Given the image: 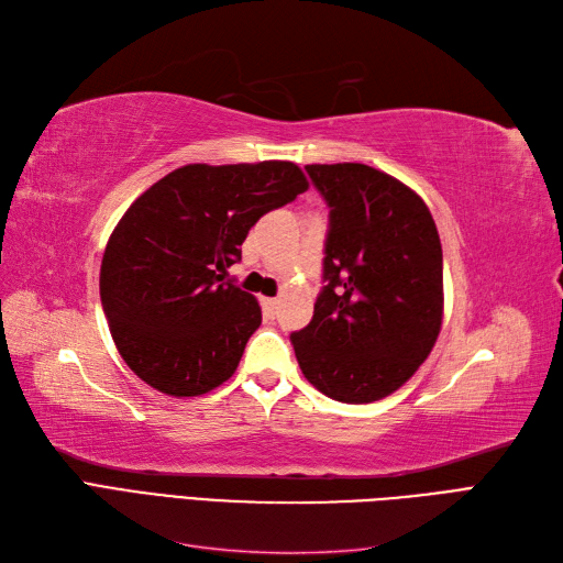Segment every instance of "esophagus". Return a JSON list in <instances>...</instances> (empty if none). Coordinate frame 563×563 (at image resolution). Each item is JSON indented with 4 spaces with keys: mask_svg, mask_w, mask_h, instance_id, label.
<instances>
[{
    "mask_svg": "<svg viewBox=\"0 0 563 563\" xmlns=\"http://www.w3.org/2000/svg\"><path fill=\"white\" fill-rule=\"evenodd\" d=\"M277 308H279V300L277 298H263V312H265L267 319H275Z\"/></svg>",
    "mask_w": 563,
    "mask_h": 563,
    "instance_id": "esophagus-1",
    "label": "esophagus"
}]
</instances>
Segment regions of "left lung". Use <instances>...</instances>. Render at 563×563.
<instances>
[{
	"instance_id": "left-lung-1",
	"label": "left lung",
	"mask_w": 563,
	"mask_h": 563,
	"mask_svg": "<svg viewBox=\"0 0 563 563\" xmlns=\"http://www.w3.org/2000/svg\"><path fill=\"white\" fill-rule=\"evenodd\" d=\"M329 207L323 286L291 333L302 376L345 404L378 401L428 360L444 310V258L424 201L366 164H310Z\"/></svg>"
}]
</instances>
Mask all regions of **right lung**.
Returning <instances> with one entry per match:
<instances>
[{
    "label": "right lung",
    "mask_w": 563,
    "mask_h": 563,
    "mask_svg": "<svg viewBox=\"0 0 563 563\" xmlns=\"http://www.w3.org/2000/svg\"><path fill=\"white\" fill-rule=\"evenodd\" d=\"M308 190L294 162L187 164L135 199L100 265V302L129 368L172 397L240 366L261 305L228 279L261 216Z\"/></svg>",
    "instance_id": "add662e5"
}]
</instances>
